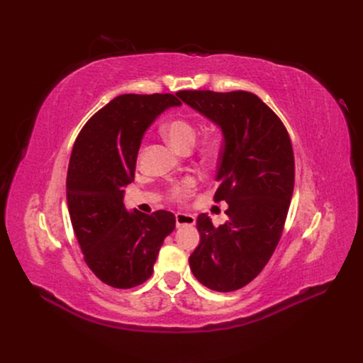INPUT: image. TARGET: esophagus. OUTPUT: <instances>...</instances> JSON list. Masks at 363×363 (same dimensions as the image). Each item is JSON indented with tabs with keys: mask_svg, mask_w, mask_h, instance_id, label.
Listing matches in <instances>:
<instances>
[{
	"mask_svg": "<svg viewBox=\"0 0 363 363\" xmlns=\"http://www.w3.org/2000/svg\"><path fill=\"white\" fill-rule=\"evenodd\" d=\"M196 223V218L192 214H184V213H177L176 214V224L177 228L182 226H194Z\"/></svg>",
	"mask_w": 363,
	"mask_h": 363,
	"instance_id": "esophagus-1",
	"label": "esophagus"
}]
</instances>
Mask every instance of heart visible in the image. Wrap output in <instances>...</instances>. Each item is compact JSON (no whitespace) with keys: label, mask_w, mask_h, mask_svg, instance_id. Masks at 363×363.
Listing matches in <instances>:
<instances>
[{"label":"heart","mask_w":363,"mask_h":363,"mask_svg":"<svg viewBox=\"0 0 363 363\" xmlns=\"http://www.w3.org/2000/svg\"><path fill=\"white\" fill-rule=\"evenodd\" d=\"M162 134L176 149L187 152L194 147L196 142L198 130L191 119L179 116L168 121V123L162 127ZM220 152H221V143L217 137H208V139L202 143L199 150L202 160L206 162H214L220 157ZM195 186H196V180L192 177L182 180L174 189H172L171 192L172 199L176 201L186 199L194 192Z\"/></svg>","instance_id":"1"}]
</instances>
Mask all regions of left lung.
I'll return each mask as SVG.
<instances>
[{
  "label": "left lung",
  "instance_id": "left-lung-1",
  "mask_svg": "<svg viewBox=\"0 0 363 363\" xmlns=\"http://www.w3.org/2000/svg\"><path fill=\"white\" fill-rule=\"evenodd\" d=\"M221 128L224 145L214 201H226L229 220L214 228L199 214V245L189 257L206 288L230 292L260 273L282 236L294 191V152L279 116L248 91L176 93Z\"/></svg>",
  "mask_w": 363,
  "mask_h": 363
}]
</instances>
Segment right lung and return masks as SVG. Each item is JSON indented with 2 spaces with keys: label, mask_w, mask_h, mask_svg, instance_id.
Returning <instances> with one entry per match:
<instances>
[{
  "label": "right lung",
  "mask_w": 363,
  "mask_h": 363,
  "mask_svg": "<svg viewBox=\"0 0 363 363\" xmlns=\"http://www.w3.org/2000/svg\"><path fill=\"white\" fill-rule=\"evenodd\" d=\"M180 105L172 94H121L75 140L66 179L69 216L85 263L113 288L147 281L164 239L176 229L172 213H128L123 198L145 131L165 109Z\"/></svg>",
  "instance_id": "right-lung-1"
}]
</instances>
